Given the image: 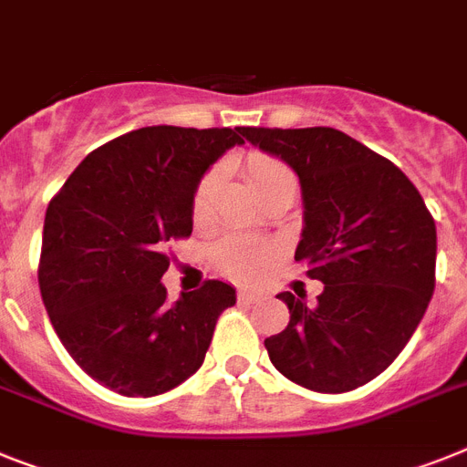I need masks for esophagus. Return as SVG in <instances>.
<instances>
[{"label":"esophagus","mask_w":467,"mask_h":467,"mask_svg":"<svg viewBox=\"0 0 467 467\" xmlns=\"http://www.w3.org/2000/svg\"><path fill=\"white\" fill-rule=\"evenodd\" d=\"M237 299H240L242 304H256V301L264 299V294L254 292V289H240V292H237Z\"/></svg>","instance_id":"34e87169"}]
</instances>
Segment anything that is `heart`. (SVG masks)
Masks as SVG:
<instances>
[{
  "label": "heart",
  "instance_id": "b5f03b06",
  "mask_svg": "<svg viewBox=\"0 0 467 467\" xmlns=\"http://www.w3.org/2000/svg\"><path fill=\"white\" fill-rule=\"evenodd\" d=\"M246 175H249V182H252L254 190H261V187L270 185L275 180L292 178L289 168L282 161L273 159L268 154H258V151L246 159ZM215 180H218V173L211 171L209 175H203L197 192H194V215L197 218H202L209 211ZM270 258H273V246L265 244V242L249 240V237H227L221 244H215L213 249L215 268L225 273L227 277H234V280H254V277H258L268 268Z\"/></svg>",
  "mask_w": 467,
  "mask_h": 467
}]
</instances>
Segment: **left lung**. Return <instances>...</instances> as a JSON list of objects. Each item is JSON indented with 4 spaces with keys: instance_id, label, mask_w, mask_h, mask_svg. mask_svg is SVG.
Masks as SVG:
<instances>
[{
    "instance_id": "obj_1",
    "label": "left lung",
    "mask_w": 467,
    "mask_h": 467,
    "mask_svg": "<svg viewBox=\"0 0 467 467\" xmlns=\"http://www.w3.org/2000/svg\"><path fill=\"white\" fill-rule=\"evenodd\" d=\"M292 168L304 230L294 261L325 285L316 304L277 294L289 323L265 339L270 363L296 385L342 394L391 366L434 292L437 227L406 175L335 128H242Z\"/></svg>"
}]
</instances>
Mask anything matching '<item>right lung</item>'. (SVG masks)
Masks as SVG:
<instances>
[{
	"label": "right lung",
	"instance_id": "add662e5",
	"mask_svg": "<svg viewBox=\"0 0 467 467\" xmlns=\"http://www.w3.org/2000/svg\"><path fill=\"white\" fill-rule=\"evenodd\" d=\"M242 128L151 125L85 156L49 202L40 292L78 366L123 397H156L197 373L215 320L237 301L209 280L168 301L166 244L192 234L194 192Z\"/></svg>",
	"mask_w": 467,
	"mask_h": 467
}]
</instances>
